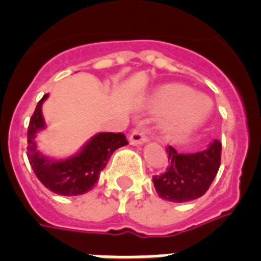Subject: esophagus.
<instances>
[{
  "label": "esophagus",
  "instance_id": "34e87169",
  "mask_svg": "<svg viewBox=\"0 0 261 261\" xmlns=\"http://www.w3.org/2000/svg\"><path fill=\"white\" fill-rule=\"evenodd\" d=\"M129 141L133 145H141V144H145L148 141V136L144 132L141 128H136L132 133H130V137H129Z\"/></svg>",
  "mask_w": 261,
  "mask_h": 261
}]
</instances>
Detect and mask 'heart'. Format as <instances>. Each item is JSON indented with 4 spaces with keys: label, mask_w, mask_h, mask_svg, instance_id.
<instances>
[{
    "label": "heart",
    "mask_w": 261,
    "mask_h": 261,
    "mask_svg": "<svg viewBox=\"0 0 261 261\" xmlns=\"http://www.w3.org/2000/svg\"><path fill=\"white\" fill-rule=\"evenodd\" d=\"M156 111L165 112L161 129L169 137L192 133L208 116L210 107L203 96L182 85H167L157 90L150 101Z\"/></svg>",
    "instance_id": "1"
}]
</instances>
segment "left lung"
<instances>
[{
    "label": "left lung",
    "mask_w": 261,
    "mask_h": 261,
    "mask_svg": "<svg viewBox=\"0 0 261 261\" xmlns=\"http://www.w3.org/2000/svg\"><path fill=\"white\" fill-rule=\"evenodd\" d=\"M167 171L152 178L161 199L185 203L199 199L208 191L216 177L221 161V143L215 140L208 149L196 153H177L173 146H167Z\"/></svg>",
    "instance_id": "1"
}]
</instances>
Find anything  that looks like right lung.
Here are the masks:
<instances>
[{
  "label": "right lung",
  "mask_w": 261,
  "mask_h": 261,
  "mask_svg": "<svg viewBox=\"0 0 261 261\" xmlns=\"http://www.w3.org/2000/svg\"><path fill=\"white\" fill-rule=\"evenodd\" d=\"M48 98L45 94L38 101L36 111L28 126V159L34 173L42 184L62 196L84 195L93 188L101 171L116 149L128 144L124 133H97L74 156L65 160H53L37 150L34 141L36 133L45 128L42 117V102Z\"/></svg>",
  "instance_id": "1"
}]
</instances>
